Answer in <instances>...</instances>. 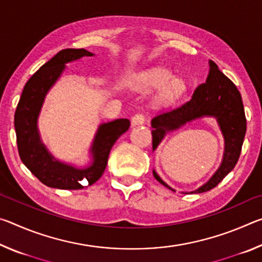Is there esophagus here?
<instances>
[{"instance_id":"esophagus-1","label":"esophagus","mask_w":262,"mask_h":262,"mask_svg":"<svg viewBox=\"0 0 262 262\" xmlns=\"http://www.w3.org/2000/svg\"><path fill=\"white\" fill-rule=\"evenodd\" d=\"M144 120H145L144 114L137 113V114L134 115V117H133L132 123H133V125H142V123H144Z\"/></svg>"}]
</instances>
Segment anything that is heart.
Wrapping results in <instances>:
<instances>
[{"instance_id": "b5f03b06", "label": "heart", "mask_w": 262, "mask_h": 262, "mask_svg": "<svg viewBox=\"0 0 262 262\" xmlns=\"http://www.w3.org/2000/svg\"><path fill=\"white\" fill-rule=\"evenodd\" d=\"M143 84L148 89L162 88L159 100L170 103L178 99L186 91V83L183 78L172 77L171 73L163 68H154L143 76Z\"/></svg>"}]
</instances>
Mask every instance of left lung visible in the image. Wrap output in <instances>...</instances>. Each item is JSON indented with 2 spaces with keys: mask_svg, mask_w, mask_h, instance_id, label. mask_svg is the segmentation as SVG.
I'll return each instance as SVG.
<instances>
[{
  "mask_svg": "<svg viewBox=\"0 0 262 262\" xmlns=\"http://www.w3.org/2000/svg\"><path fill=\"white\" fill-rule=\"evenodd\" d=\"M209 64L207 81L195 89L192 98L179 107L158 113L151 120L152 149L155 150L166 132L177 129L186 122L205 115L217 119L225 140L223 162L212 178L192 193H203L216 187L236 166L246 133V118L241 92L214 61H209ZM154 177L165 187L172 189L155 171Z\"/></svg>",
  "mask_w": 262,
  "mask_h": 262,
  "instance_id": "1",
  "label": "left lung"
}]
</instances>
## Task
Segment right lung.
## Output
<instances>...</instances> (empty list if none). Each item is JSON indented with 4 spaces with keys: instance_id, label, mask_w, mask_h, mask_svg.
Returning a JSON list of instances; mask_svg holds the SVG:
<instances>
[{
    "instance_id": "obj_1",
    "label": "right lung",
    "mask_w": 262,
    "mask_h": 262,
    "mask_svg": "<svg viewBox=\"0 0 262 262\" xmlns=\"http://www.w3.org/2000/svg\"><path fill=\"white\" fill-rule=\"evenodd\" d=\"M91 55L92 53L83 48L60 51L26 82L17 105L15 130L19 157L25 166L48 187L81 189L95 184L104 173L115 141L129 129L130 122L128 119H117L100 125L91 148L94 162L82 170L56 161L40 142L37 119L47 91L63 72L64 63Z\"/></svg>"
}]
</instances>
